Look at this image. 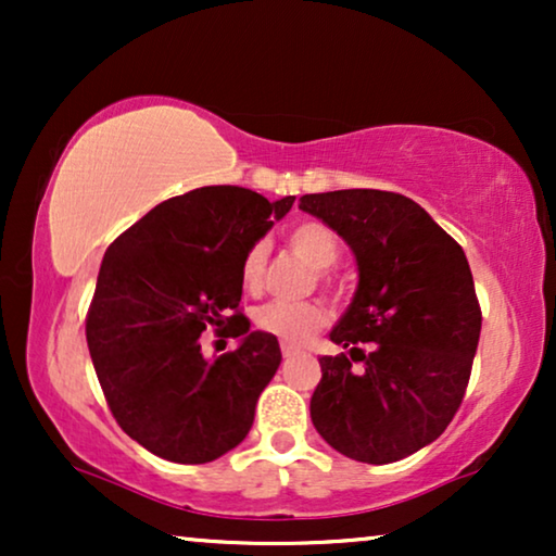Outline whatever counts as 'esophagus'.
I'll return each instance as SVG.
<instances>
[{"mask_svg":"<svg viewBox=\"0 0 556 556\" xmlns=\"http://www.w3.org/2000/svg\"><path fill=\"white\" fill-rule=\"evenodd\" d=\"M280 354H283V359H291V356L299 354V346H293V344H280Z\"/></svg>","mask_w":556,"mask_h":556,"instance_id":"esophagus-1","label":"esophagus"}]
</instances>
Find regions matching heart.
<instances>
[{
	"mask_svg": "<svg viewBox=\"0 0 556 556\" xmlns=\"http://www.w3.org/2000/svg\"><path fill=\"white\" fill-rule=\"evenodd\" d=\"M288 248L293 250L295 257H301L308 268L318 270V280L329 288L331 293H341L329 273L331 265L337 263L339 257V238L331 227L324 223H308L295 225L291 232H288ZM265 278V245L263 242H255L253 248L248 250L245 257H242L240 265V283L245 291L257 293L263 288ZM253 321L263 333H270L283 341V344H303L314 337L316 331H321L326 321H329V314L318 301H270L263 303L261 308H255Z\"/></svg>",
	"mask_w": 556,
	"mask_h": 556,
	"instance_id": "b5f03b06",
	"label": "heart"
}]
</instances>
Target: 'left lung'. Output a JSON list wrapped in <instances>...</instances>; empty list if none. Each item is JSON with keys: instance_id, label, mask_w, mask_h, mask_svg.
<instances>
[{"instance_id": "8db88e82", "label": "left lung", "mask_w": 556, "mask_h": 556, "mask_svg": "<svg viewBox=\"0 0 556 556\" xmlns=\"http://www.w3.org/2000/svg\"><path fill=\"white\" fill-rule=\"evenodd\" d=\"M299 207L354 250L359 288L321 356L311 420L346 458H407L458 413L481 337L466 253L420 204L382 189L303 194ZM363 362L362 370L351 364Z\"/></svg>"}]
</instances>
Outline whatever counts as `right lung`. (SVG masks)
I'll return each instance as SVG.
<instances>
[{"label": "right lung", "mask_w": 556, "mask_h": 556, "mask_svg": "<svg viewBox=\"0 0 556 556\" xmlns=\"http://www.w3.org/2000/svg\"><path fill=\"white\" fill-rule=\"evenodd\" d=\"M291 204L232 185L200 187L156 204L105 250L86 316L88 352L121 430L159 458L210 463L253 428L280 346L270 333H248L240 265ZM207 328L242 336L241 346L204 361Z\"/></svg>", "instance_id": "right-lung-1"}]
</instances>
